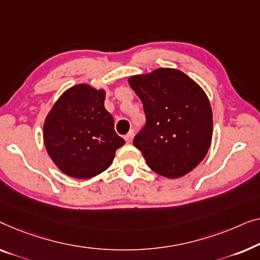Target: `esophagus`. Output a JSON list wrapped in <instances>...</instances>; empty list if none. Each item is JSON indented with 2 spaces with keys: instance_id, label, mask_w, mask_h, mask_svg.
Listing matches in <instances>:
<instances>
[{
  "instance_id": "obj_1",
  "label": "esophagus",
  "mask_w": 260,
  "mask_h": 260,
  "mask_svg": "<svg viewBox=\"0 0 260 260\" xmlns=\"http://www.w3.org/2000/svg\"><path fill=\"white\" fill-rule=\"evenodd\" d=\"M133 134H134L133 131H131L125 135V140H126L127 144H129V142H132V140H133Z\"/></svg>"
}]
</instances>
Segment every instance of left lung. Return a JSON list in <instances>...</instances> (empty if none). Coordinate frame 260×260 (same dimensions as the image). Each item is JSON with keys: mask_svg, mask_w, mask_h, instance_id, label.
<instances>
[{"mask_svg": "<svg viewBox=\"0 0 260 260\" xmlns=\"http://www.w3.org/2000/svg\"><path fill=\"white\" fill-rule=\"evenodd\" d=\"M144 105L146 123L133 144L149 168L179 178L205 158L212 139V109L204 90L178 69L159 68L129 78Z\"/></svg>", "mask_w": 260, "mask_h": 260, "instance_id": "obj_1", "label": "left lung"}]
</instances>
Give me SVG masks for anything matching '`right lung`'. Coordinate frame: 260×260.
<instances>
[{
  "label": "right lung",
  "instance_id": "add662e5",
  "mask_svg": "<svg viewBox=\"0 0 260 260\" xmlns=\"http://www.w3.org/2000/svg\"><path fill=\"white\" fill-rule=\"evenodd\" d=\"M105 92L76 85L61 95L43 127L47 152L69 177L88 179L111 166L125 140L105 108Z\"/></svg>",
  "mask_w": 260,
  "mask_h": 260
}]
</instances>
